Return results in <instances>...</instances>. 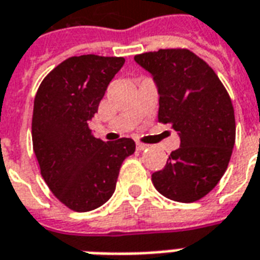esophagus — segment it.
Masks as SVG:
<instances>
[{"label": "esophagus", "mask_w": 260, "mask_h": 260, "mask_svg": "<svg viewBox=\"0 0 260 260\" xmlns=\"http://www.w3.org/2000/svg\"><path fill=\"white\" fill-rule=\"evenodd\" d=\"M147 145H145V143H139V142H138V143H136V149H138V150H145V149H147Z\"/></svg>", "instance_id": "1"}]
</instances>
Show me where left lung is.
Here are the masks:
<instances>
[{
  "label": "left lung",
  "instance_id": "left-lung-1",
  "mask_svg": "<svg viewBox=\"0 0 260 260\" xmlns=\"http://www.w3.org/2000/svg\"><path fill=\"white\" fill-rule=\"evenodd\" d=\"M135 61L157 87L158 121L171 125L181 139L164 169L152 174L153 185L171 201H199L217 185L233 153L235 118L229 93L214 71L185 48L139 54Z\"/></svg>",
  "mask_w": 260,
  "mask_h": 260
}]
</instances>
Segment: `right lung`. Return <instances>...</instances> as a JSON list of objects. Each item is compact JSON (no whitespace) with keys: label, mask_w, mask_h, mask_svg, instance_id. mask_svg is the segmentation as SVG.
<instances>
[{"label":"right lung","mask_w":260,"mask_h":260,"mask_svg":"<svg viewBox=\"0 0 260 260\" xmlns=\"http://www.w3.org/2000/svg\"><path fill=\"white\" fill-rule=\"evenodd\" d=\"M124 64L122 57H71L44 78L35 97L31 139L42 177L75 212L104 205L115 191L121 164L135 152L131 138L104 142L89 129Z\"/></svg>","instance_id":"obj_1"}]
</instances>
